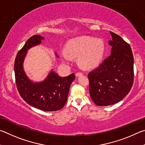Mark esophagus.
Wrapping results in <instances>:
<instances>
[{"instance_id": "1", "label": "esophagus", "mask_w": 145, "mask_h": 145, "mask_svg": "<svg viewBox=\"0 0 145 145\" xmlns=\"http://www.w3.org/2000/svg\"><path fill=\"white\" fill-rule=\"evenodd\" d=\"M82 75H83V73L82 72H77V73H76V74H75V75L77 76V77H79V76H81Z\"/></svg>"}]
</instances>
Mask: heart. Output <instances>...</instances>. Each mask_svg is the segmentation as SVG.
I'll list each match as a JSON object with an SVG mask.
<instances>
[{
    "mask_svg": "<svg viewBox=\"0 0 145 145\" xmlns=\"http://www.w3.org/2000/svg\"><path fill=\"white\" fill-rule=\"evenodd\" d=\"M106 47L102 39L81 36L68 41L61 57L70 61L71 57H78L79 64L85 69L97 67L104 59Z\"/></svg>",
    "mask_w": 145,
    "mask_h": 145,
    "instance_id": "heart-1",
    "label": "heart"
}]
</instances>
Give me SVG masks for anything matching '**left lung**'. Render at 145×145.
Masks as SVG:
<instances>
[{"label":"left lung","instance_id":"obj_1","mask_svg":"<svg viewBox=\"0 0 145 145\" xmlns=\"http://www.w3.org/2000/svg\"><path fill=\"white\" fill-rule=\"evenodd\" d=\"M111 56L88 74L89 94L99 106L121 101L131 91L134 81V57L129 44L110 31Z\"/></svg>","mask_w":145,"mask_h":145}]
</instances>
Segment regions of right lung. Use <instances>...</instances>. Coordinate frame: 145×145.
Segmentation results:
<instances>
[{"instance_id":"1","label":"right lung","mask_w":145,"mask_h":145,"mask_svg":"<svg viewBox=\"0 0 145 145\" xmlns=\"http://www.w3.org/2000/svg\"><path fill=\"white\" fill-rule=\"evenodd\" d=\"M44 37L31 36L17 54L14 61L16 84L21 97L31 106L44 111H56L62 109L67 101L69 89L75 76L72 73L61 77L52 70L45 80L34 82L24 70V61L29 49L41 44ZM56 57H58L57 54Z\"/></svg>"}]
</instances>
